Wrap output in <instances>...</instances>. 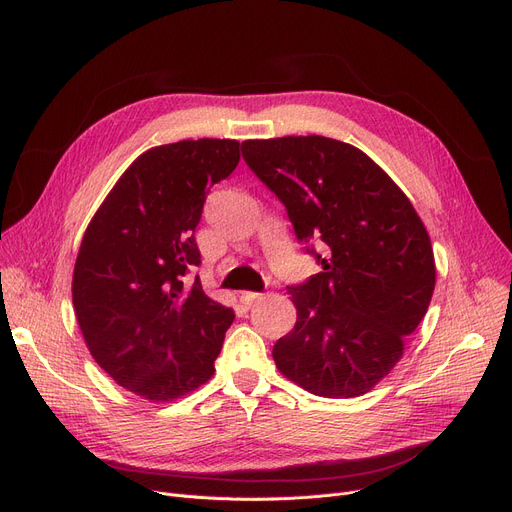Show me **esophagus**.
Segmentation results:
<instances>
[{
	"instance_id": "1",
	"label": "esophagus",
	"mask_w": 512,
	"mask_h": 512,
	"mask_svg": "<svg viewBox=\"0 0 512 512\" xmlns=\"http://www.w3.org/2000/svg\"><path fill=\"white\" fill-rule=\"evenodd\" d=\"M261 299V294L259 292H251V290H245V292H240V303L245 305V307H251L255 301H259Z\"/></svg>"
}]
</instances>
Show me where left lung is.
<instances>
[{"label": "left lung", "mask_w": 512, "mask_h": 512, "mask_svg": "<svg viewBox=\"0 0 512 512\" xmlns=\"http://www.w3.org/2000/svg\"><path fill=\"white\" fill-rule=\"evenodd\" d=\"M242 157L284 203L299 240L324 242L321 272L288 286L297 324L274 344L282 375L353 398L402 359L436 286L429 234L398 184L361 149L309 137L253 139Z\"/></svg>", "instance_id": "obj_1"}]
</instances>
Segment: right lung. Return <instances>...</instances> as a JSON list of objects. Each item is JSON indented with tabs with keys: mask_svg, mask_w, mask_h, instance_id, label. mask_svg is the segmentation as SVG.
I'll return each mask as SVG.
<instances>
[{
	"mask_svg": "<svg viewBox=\"0 0 512 512\" xmlns=\"http://www.w3.org/2000/svg\"><path fill=\"white\" fill-rule=\"evenodd\" d=\"M240 161L234 139L159 145L139 155L89 222L72 305L89 353L124 390L170 402L205 384L232 309L209 299L195 228L209 188Z\"/></svg>",
	"mask_w": 512,
	"mask_h": 512,
	"instance_id": "add662e5",
	"label": "right lung"
}]
</instances>
